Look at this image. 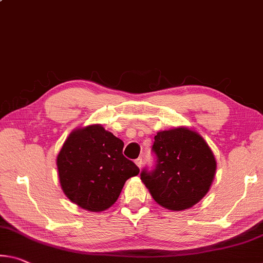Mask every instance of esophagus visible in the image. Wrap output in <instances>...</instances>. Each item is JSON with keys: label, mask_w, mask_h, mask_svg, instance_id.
Listing matches in <instances>:
<instances>
[{"label": "esophagus", "mask_w": 263, "mask_h": 263, "mask_svg": "<svg viewBox=\"0 0 263 263\" xmlns=\"http://www.w3.org/2000/svg\"><path fill=\"white\" fill-rule=\"evenodd\" d=\"M135 162H136V165L138 166L139 168H141V165H143V159H141V158H138V159H136Z\"/></svg>", "instance_id": "esophagus-1"}]
</instances>
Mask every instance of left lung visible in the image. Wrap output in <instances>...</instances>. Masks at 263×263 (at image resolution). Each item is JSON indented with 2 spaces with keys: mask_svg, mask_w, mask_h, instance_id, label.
<instances>
[{
  "mask_svg": "<svg viewBox=\"0 0 263 263\" xmlns=\"http://www.w3.org/2000/svg\"><path fill=\"white\" fill-rule=\"evenodd\" d=\"M152 151L157 156L156 167L144 168L140 179L160 206L184 211L208 193L216 161L198 132L187 127L158 132Z\"/></svg>",
  "mask_w": 263,
  "mask_h": 263,
  "instance_id": "8db88e82",
  "label": "left lung"
}]
</instances>
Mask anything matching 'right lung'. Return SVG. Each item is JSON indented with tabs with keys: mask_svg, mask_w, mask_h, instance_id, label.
Segmentation results:
<instances>
[{
	"mask_svg": "<svg viewBox=\"0 0 263 263\" xmlns=\"http://www.w3.org/2000/svg\"><path fill=\"white\" fill-rule=\"evenodd\" d=\"M123 140L102 125L76 128L57 156V170L64 194L90 212L110 208L125 181L139 173L135 162L123 156Z\"/></svg>",
	"mask_w": 263,
	"mask_h": 263,
	"instance_id": "right-lung-1",
	"label": "right lung"
}]
</instances>
